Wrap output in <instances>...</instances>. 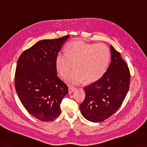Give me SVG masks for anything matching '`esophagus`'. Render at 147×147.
<instances>
[{
    "label": "esophagus",
    "instance_id": "obj_1",
    "mask_svg": "<svg viewBox=\"0 0 147 147\" xmlns=\"http://www.w3.org/2000/svg\"><path fill=\"white\" fill-rule=\"evenodd\" d=\"M76 90V88H74V87H73V86H69V93H73V92L74 91Z\"/></svg>",
    "mask_w": 147,
    "mask_h": 147
}]
</instances>
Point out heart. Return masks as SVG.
I'll return each instance as SVG.
<instances>
[{"mask_svg":"<svg viewBox=\"0 0 147 147\" xmlns=\"http://www.w3.org/2000/svg\"><path fill=\"white\" fill-rule=\"evenodd\" d=\"M110 57V50L105 44L73 41L68 44L66 54L57 56L56 66L60 76L65 78L73 65L74 71L66 79L68 83L76 84L84 80L91 83L103 76Z\"/></svg>","mask_w":147,"mask_h":147,"instance_id":"b5f03b06","label":"heart"}]
</instances>
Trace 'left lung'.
<instances>
[{"mask_svg": "<svg viewBox=\"0 0 147 147\" xmlns=\"http://www.w3.org/2000/svg\"><path fill=\"white\" fill-rule=\"evenodd\" d=\"M111 62L100 80L84 87L85 98L80 105L82 115L92 122L110 118L120 108L127 96L130 83V72L121 54L110 47Z\"/></svg>", "mask_w": 147, "mask_h": 147, "instance_id": "obj_1", "label": "left lung"}]
</instances>
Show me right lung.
Here are the masks:
<instances>
[{
  "label": "right lung",
  "mask_w": 147,
  "mask_h": 147,
  "mask_svg": "<svg viewBox=\"0 0 147 147\" xmlns=\"http://www.w3.org/2000/svg\"><path fill=\"white\" fill-rule=\"evenodd\" d=\"M69 35L39 40L19 56L15 88L29 114L42 121H51L61 113L60 105L68 93L67 85L57 76L56 59Z\"/></svg>",
  "instance_id": "right-lung-1"
}]
</instances>
